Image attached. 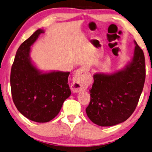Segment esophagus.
Segmentation results:
<instances>
[{
  "label": "esophagus",
  "mask_w": 152,
  "mask_h": 152,
  "mask_svg": "<svg viewBox=\"0 0 152 152\" xmlns=\"http://www.w3.org/2000/svg\"><path fill=\"white\" fill-rule=\"evenodd\" d=\"M89 67L83 66L79 69L75 75L74 79L71 86V90L74 93H77L83 89L86 83V77L89 71Z\"/></svg>",
  "instance_id": "34e87169"
}]
</instances>
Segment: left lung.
I'll return each instance as SVG.
<instances>
[{
    "mask_svg": "<svg viewBox=\"0 0 152 152\" xmlns=\"http://www.w3.org/2000/svg\"><path fill=\"white\" fill-rule=\"evenodd\" d=\"M135 43L132 61L123 71L94 75L90 102L86 111L96 125L110 126L123 123L137 106L145 83V64L143 50Z\"/></svg>",
    "mask_w": 152,
    "mask_h": 152,
    "instance_id": "obj_1",
    "label": "left lung"
}]
</instances>
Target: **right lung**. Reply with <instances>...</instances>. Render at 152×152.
Masks as SVG:
<instances>
[{
    "instance_id": "obj_1",
    "label": "right lung",
    "mask_w": 152,
    "mask_h": 152,
    "mask_svg": "<svg viewBox=\"0 0 152 152\" xmlns=\"http://www.w3.org/2000/svg\"><path fill=\"white\" fill-rule=\"evenodd\" d=\"M42 32L38 29L19 47L10 77L12 98L17 110L37 123L53 120L71 93L69 72L41 74L31 63L30 47Z\"/></svg>"
}]
</instances>
